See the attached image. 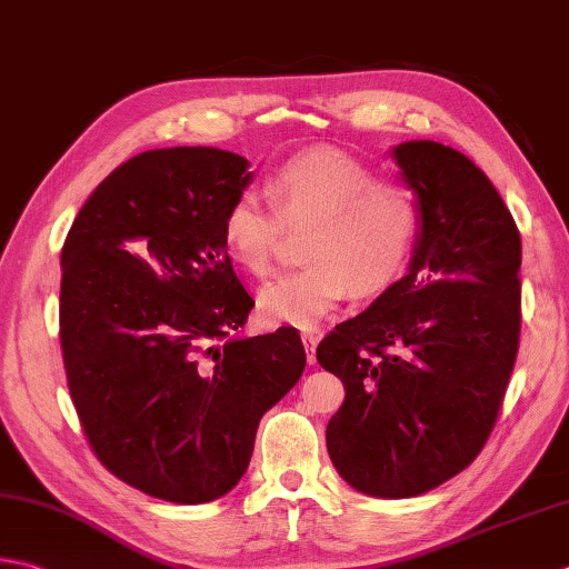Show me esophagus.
<instances>
[{"instance_id": "34e87169", "label": "esophagus", "mask_w": 569, "mask_h": 569, "mask_svg": "<svg viewBox=\"0 0 569 569\" xmlns=\"http://www.w3.org/2000/svg\"><path fill=\"white\" fill-rule=\"evenodd\" d=\"M303 345H306V355H308V365H313L316 362V348H318V336L316 332H303Z\"/></svg>"}]
</instances>
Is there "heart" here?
I'll return each mask as SVG.
<instances>
[{"label": "heart", "instance_id": "heart-1", "mask_svg": "<svg viewBox=\"0 0 569 569\" xmlns=\"http://www.w3.org/2000/svg\"><path fill=\"white\" fill-rule=\"evenodd\" d=\"M269 199L239 192L221 219V241L243 271L271 269L283 227H308L303 261L259 291V313L273 326L316 328L352 288L382 291L405 269L421 229V204L405 182L377 180L375 170L338 152L288 160L269 182Z\"/></svg>", "mask_w": 569, "mask_h": 569}]
</instances>
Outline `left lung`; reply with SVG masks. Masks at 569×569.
Masks as SVG:
<instances>
[{"instance_id":"obj_1","label":"left lung","mask_w":569,"mask_h":569,"mask_svg":"<svg viewBox=\"0 0 569 569\" xmlns=\"http://www.w3.org/2000/svg\"><path fill=\"white\" fill-rule=\"evenodd\" d=\"M392 158L421 204L407 276L316 358L345 387L332 466L360 493L415 498L461 473L498 419L520 338V233L459 150L409 140Z\"/></svg>"}]
</instances>
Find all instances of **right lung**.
<instances>
[{
	"label": "right lung",
	"mask_w": 569,
	"mask_h": 569,
	"mask_svg": "<svg viewBox=\"0 0 569 569\" xmlns=\"http://www.w3.org/2000/svg\"><path fill=\"white\" fill-rule=\"evenodd\" d=\"M249 160L140 152L78 211L61 251V352L86 439L152 498L209 503L247 473L261 417L306 367L296 328L239 338L253 300L221 219Z\"/></svg>",
	"instance_id": "obj_1"
}]
</instances>
